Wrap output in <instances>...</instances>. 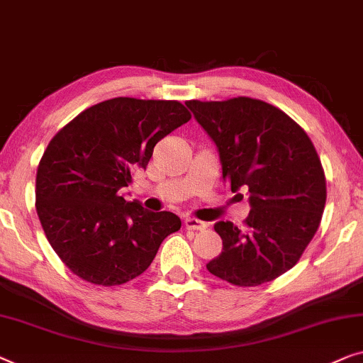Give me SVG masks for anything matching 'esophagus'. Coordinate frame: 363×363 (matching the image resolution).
Wrapping results in <instances>:
<instances>
[{
    "mask_svg": "<svg viewBox=\"0 0 363 363\" xmlns=\"http://www.w3.org/2000/svg\"><path fill=\"white\" fill-rule=\"evenodd\" d=\"M185 228L191 229V230H204L208 228V224L203 223V220L196 219V218H186L185 219Z\"/></svg>",
    "mask_w": 363,
    "mask_h": 363,
    "instance_id": "obj_1",
    "label": "esophagus"
}]
</instances>
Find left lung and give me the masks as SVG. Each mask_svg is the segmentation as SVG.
Masks as SVG:
<instances>
[{
  "instance_id": "8db88e82",
  "label": "left lung",
  "mask_w": 363,
  "mask_h": 363,
  "mask_svg": "<svg viewBox=\"0 0 363 363\" xmlns=\"http://www.w3.org/2000/svg\"><path fill=\"white\" fill-rule=\"evenodd\" d=\"M218 147L223 180L249 190L245 228L219 220L223 252L206 265L238 286L275 280L296 265L321 223L325 177L311 139L288 114L254 98L186 101Z\"/></svg>"
}]
</instances>
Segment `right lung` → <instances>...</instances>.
<instances>
[{
  "label": "right lung",
  "instance_id": "right-lung-1",
  "mask_svg": "<svg viewBox=\"0 0 363 363\" xmlns=\"http://www.w3.org/2000/svg\"><path fill=\"white\" fill-rule=\"evenodd\" d=\"M190 119L178 101L113 98L78 114L47 145L35 209L52 249L82 280L103 286L133 280L182 228L177 214L147 211L119 190L145 169L155 144Z\"/></svg>",
  "mask_w": 363,
  "mask_h": 363
}]
</instances>
